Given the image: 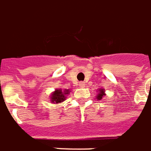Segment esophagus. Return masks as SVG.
<instances>
[{"mask_svg":"<svg viewBox=\"0 0 151 151\" xmlns=\"http://www.w3.org/2000/svg\"><path fill=\"white\" fill-rule=\"evenodd\" d=\"M84 84H85V83H84V82H82V81H81V82H80V83H79V86L83 87V86H84Z\"/></svg>","mask_w":151,"mask_h":151,"instance_id":"esophagus-1","label":"esophagus"}]
</instances>
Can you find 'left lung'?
Wrapping results in <instances>:
<instances>
[{
	"mask_svg": "<svg viewBox=\"0 0 151 151\" xmlns=\"http://www.w3.org/2000/svg\"><path fill=\"white\" fill-rule=\"evenodd\" d=\"M104 96V90H101V92H99V94L97 95V99H98L99 101L102 99V97Z\"/></svg>",
	"mask_w": 151,
	"mask_h": 151,
	"instance_id": "1",
	"label": "left lung"
}]
</instances>
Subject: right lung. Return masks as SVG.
<instances>
[{
    "mask_svg": "<svg viewBox=\"0 0 151 151\" xmlns=\"http://www.w3.org/2000/svg\"><path fill=\"white\" fill-rule=\"evenodd\" d=\"M69 93V90H64L62 91L61 89H57L55 92H53L52 96H50V101H52L53 103H61L64 101L67 95Z\"/></svg>",
    "mask_w": 151,
    "mask_h": 151,
    "instance_id": "right-lung-1",
    "label": "right lung"
}]
</instances>
